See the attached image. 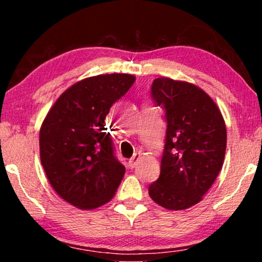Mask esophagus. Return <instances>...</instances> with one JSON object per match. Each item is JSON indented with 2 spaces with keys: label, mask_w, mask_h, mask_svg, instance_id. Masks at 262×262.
Listing matches in <instances>:
<instances>
[{
  "label": "esophagus",
  "mask_w": 262,
  "mask_h": 262,
  "mask_svg": "<svg viewBox=\"0 0 262 262\" xmlns=\"http://www.w3.org/2000/svg\"><path fill=\"white\" fill-rule=\"evenodd\" d=\"M140 157H141V154H135L134 156H133V157L129 159V162H128V164H129V167H134V166L136 165V163L139 162Z\"/></svg>",
  "instance_id": "34e87169"
}]
</instances>
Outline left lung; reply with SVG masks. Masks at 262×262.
Wrapping results in <instances>:
<instances>
[{
	"mask_svg": "<svg viewBox=\"0 0 262 262\" xmlns=\"http://www.w3.org/2000/svg\"><path fill=\"white\" fill-rule=\"evenodd\" d=\"M151 94L165 108L167 127L161 174L149 186V195L165 209H187L202 200L223 166V115L210 96L192 83L158 77Z\"/></svg>",
	"mask_w": 262,
	"mask_h": 262,
	"instance_id": "obj_1",
	"label": "left lung"
}]
</instances>
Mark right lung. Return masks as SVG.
I'll use <instances>...</instances> for the list:
<instances>
[{"mask_svg": "<svg viewBox=\"0 0 262 262\" xmlns=\"http://www.w3.org/2000/svg\"><path fill=\"white\" fill-rule=\"evenodd\" d=\"M134 82L129 74L84 78L57 98L42 121L39 145L47 179L59 196L79 209L107 203L125 176L105 118Z\"/></svg>", "mask_w": 262, "mask_h": 262, "instance_id": "obj_1", "label": "right lung"}]
</instances>
